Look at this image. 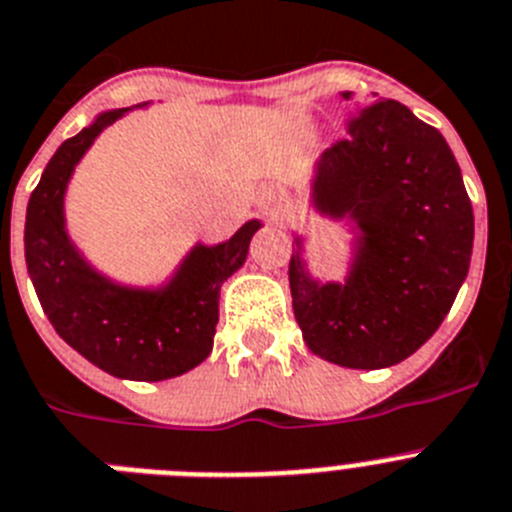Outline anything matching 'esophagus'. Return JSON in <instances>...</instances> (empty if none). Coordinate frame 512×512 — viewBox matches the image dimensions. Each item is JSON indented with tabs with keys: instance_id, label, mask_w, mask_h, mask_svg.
<instances>
[{
	"instance_id": "obj_1",
	"label": "esophagus",
	"mask_w": 512,
	"mask_h": 512,
	"mask_svg": "<svg viewBox=\"0 0 512 512\" xmlns=\"http://www.w3.org/2000/svg\"><path fill=\"white\" fill-rule=\"evenodd\" d=\"M282 204H285V194L279 189H266L264 191V209L266 214H279L282 212Z\"/></svg>"
}]
</instances>
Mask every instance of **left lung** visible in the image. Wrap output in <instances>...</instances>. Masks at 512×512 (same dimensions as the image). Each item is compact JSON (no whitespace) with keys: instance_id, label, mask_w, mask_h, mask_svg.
I'll use <instances>...</instances> for the list:
<instances>
[{"instance_id":"obj_1","label":"left lung","mask_w":512,"mask_h":512,"mask_svg":"<svg viewBox=\"0 0 512 512\" xmlns=\"http://www.w3.org/2000/svg\"><path fill=\"white\" fill-rule=\"evenodd\" d=\"M342 100H352L344 90ZM352 137L313 163L310 209L349 235L347 272L321 279L292 230V310L313 355L381 370L414 355L448 316L469 274L474 212L438 129L373 93Z\"/></svg>"}]
</instances>
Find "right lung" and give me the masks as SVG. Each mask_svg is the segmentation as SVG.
<instances>
[{
    "label": "right lung",
    "mask_w": 512,
    "mask_h": 512,
    "mask_svg": "<svg viewBox=\"0 0 512 512\" xmlns=\"http://www.w3.org/2000/svg\"><path fill=\"white\" fill-rule=\"evenodd\" d=\"M98 113L93 124L61 144L48 160L25 214V264L56 334L95 368L121 381H168L202 365L220 321V290L248 259L264 222L248 220L217 246L194 243L157 285H131L87 259L67 225L74 168L95 139L126 113Z\"/></svg>",
    "instance_id": "right-lung-1"
}]
</instances>
